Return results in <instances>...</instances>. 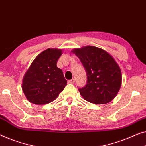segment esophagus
<instances>
[{
    "label": "esophagus",
    "mask_w": 146,
    "mask_h": 146,
    "mask_svg": "<svg viewBox=\"0 0 146 146\" xmlns=\"http://www.w3.org/2000/svg\"><path fill=\"white\" fill-rule=\"evenodd\" d=\"M68 82V84H74L75 80H74V79H71V80H69Z\"/></svg>",
    "instance_id": "34e87169"
}]
</instances>
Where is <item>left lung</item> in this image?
Masks as SVG:
<instances>
[{
    "instance_id": "obj_1",
    "label": "left lung",
    "mask_w": 146,
    "mask_h": 146,
    "mask_svg": "<svg viewBox=\"0 0 146 146\" xmlns=\"http://www.w3.org/2000/svg\"><path fill=\"white\" fill-rule=\"evenodd\" d=\"M75 53L87 73L85 86L78 88L88 102L105 104L117 96L122 82L121 71L114 58L105 50L94 46L76 48Z\"/></svg>"
}]
</instances>
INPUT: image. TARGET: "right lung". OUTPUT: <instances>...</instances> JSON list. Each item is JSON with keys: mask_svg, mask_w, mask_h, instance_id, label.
Here are the masks:
<instances>
[{"mask_svg": "<svg viewBox=\"0 0 146 146\" xmlns=\"http://www.w3.org/2000/svg\"><path fill=\"white\" fill-rule=\"evenodd\" d=\"M61 54L62 50L47 48L33 60L22 82V90L29 102H52L67 85L62 70L56 66Z\"/></svg>", "mask_w": 146, "mask_h": 146, "instance_id": "obj_1", "label": "right lung"}]
</instances>
